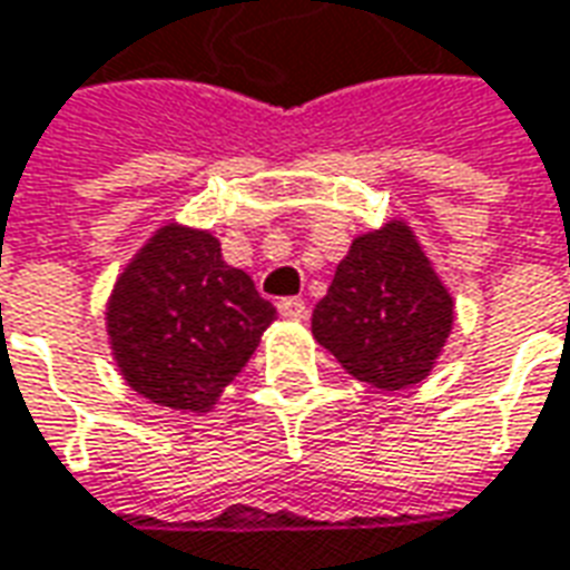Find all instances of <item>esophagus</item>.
<instances>
[{
	"label": "esophagus",
	"mask_w": 570,
	"mask_h": 570,
	"mask_svg": "<svg viewBox=\"0 0 570 570\" xmlns=\"http://www.w3.org/2000/svg\"><path fill=\"white\" fill-rule=\"evenodd\" d=\"M278 313L285 318H304L306 316V304L301 301V297H282L278 301Z\"/></svg>",
	"instance_id": "esophagus-1"
}]
</instances>
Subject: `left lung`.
Masks as SVG:
<instances>
[{
    "mask_svg": "<svg viewBox=\"0 0 570 570\" xmlns=\"http://www.w3.org/2000/svg\"><path fill=\"white\" fill-rule=\"evenodd\" d=\"M451 325L454 301L402 220L356 236L313 309V337L377 390L421 383Z\"/></svg>",
    "mask_w": 570,
    "mask_h": 570,
    "instance_id": "8db88e82",
    "label": "left lung"
}]
</instances>
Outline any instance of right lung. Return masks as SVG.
Returning a JSON list of instances; mask_svg holds the SVG:
<instances>
[{
  "mask_svg": "<svg viewBox=\"0 0 570 570\" xmlns=\"http://www.w3.org/2000/svg\"><path fill=\"white\" fill-rule=\"evenodd\" d=\"M273 318L276 306L220 257L212 233L168 224L116 282L107 334L135 393L199 414L245 368Z\"/></svg>",
  "mask_w": 570,
  "mask_h": 570,
  "instance_id": "obj_1",
  "label": "right lung"
}]
</instances>
